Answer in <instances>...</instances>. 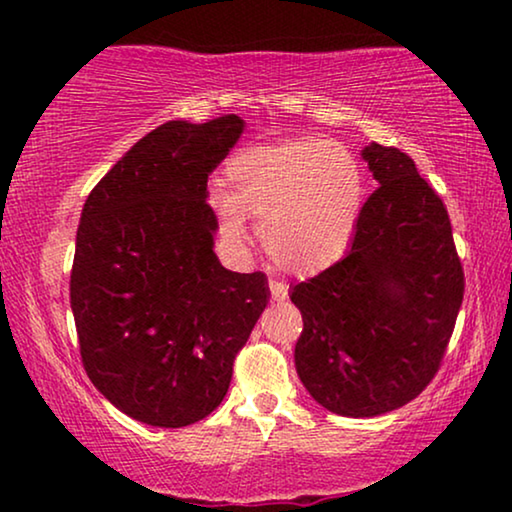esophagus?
Returning <instances> with one entry per match:
<instances>
[{
    "label": "esophagus",
    "mask_w": 512,
    "mask_h": 512,
    "mask_svg": "<svg viewBox=\"0 0 512 512\" xmlns=\"http://www.w3.org/2000/svg\"><path fill=\"white\" fill-rule=\"evenodd\" d=\"M270 293L275 300H286L289 298V286L284 282H277V279H270Z\"/></svg>",
    "instance_id": "obj_1"
}]
</instances>
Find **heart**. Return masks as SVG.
I'll use <instances>...</instances> for the list:
<instances>
[{
	"label": "heart",
	"instance_id": "heart-1",
	"mask_svg": "<svg viewBox=\"0 0 512 512\" xmlns=\"http://www.w3.org/2000/svg\"><path fill=\"white\" fill-rule=\"evenodd\" d=\"M230 191L214 195L228 235L247 233V214L261 219L258 237L279 268L314 275L345 256L359 226L366 181L345 146L328 139H289L251 146L228 163Z\"/></svg>",
	"mask_w": 512,
	"mask_h": 512
}]
</instances>
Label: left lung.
<instances>
[{
    "label": "left lung",
    "mask_w": 512,
    "mask_h": 512,
    "mask_svg": "<svg viewBox=\"0 0 512 512\" xmlns=\"http://www.w3.org/2000/svg\"><path fill=\"white\" fill-rule=\"evenodd\" d=\"M377 191L361 209L347 256L291 289L303 314L296 370L342 417H377L424 391L454 331L464 270L450 216L408 153L361 151Z\"/></svg>",
    "instance_id": "1"
}]
</instances>
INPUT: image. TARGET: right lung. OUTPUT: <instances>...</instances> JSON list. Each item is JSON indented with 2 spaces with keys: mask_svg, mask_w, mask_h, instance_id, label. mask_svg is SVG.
Returning a JSON list of instances; mask_svg holds the SVG:
<instances>
[{
  "mask_svg": "<svg viewBox=\"0 0 512 512\" xmlns=\"http://www.w3.org/2000/svg\"><path fill=\"white\" fill-rule=\"evenodd\" d=\"M240 116L167 121L88 195L69 282L83 368L125 415L179 429L226 396L235 354L270 300L263 272L226 270L207 177Z\"/></svg>",
  "mask_w": 512,
  "mask_h": 512,
  "instance_id": "1",
  "label": "right lung"
}]
</instances>
